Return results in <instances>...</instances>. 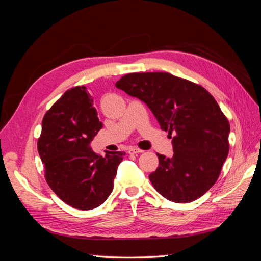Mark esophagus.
I'll list each match as a JSON object with an SVG mask.
<instances>
[{
  "label": "esophagus",
  "instance_id": "esophagus-1",
  "mask_svg": "<svg viewBox=\"0 0 261 261\" xmlns=\"http://www.w3.org/2000/svg\"><path fill=\"white\" fill-rule=\"evenodd\" d=\"M127 153H129V154H139V153H144V150L137 148V147H130V148H127Z\"/></svg>",
  "mask_w": 261,
  "mask_h": 261
}]
</instances>
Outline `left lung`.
I'll return each mask as SVG.
<instances>
[{
  "mask_svg": "<svg viewBox=\"0 0 261 261\" xmlns=\"http://www.w3.org/2000/svg\"><path fill=\"white\" fill-rule=\"evenodd\" d=\"M116 88L144 101L161 129L174 135L173 156L158 154L159 168L149 179L161 195L189 203L209 191L228 155L229 122L201 85L169 73H132Z\"/></svg>",
  "mask_w": 261,
  "mask_h": 261,
  "instance_id": "obj_1",
  "label": "left lung"
}]
</instances>
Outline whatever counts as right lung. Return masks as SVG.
<instances>
[{
	"label": "right lung",
	"mask_w": 261,
	"mask_h": 261,
	"mask_svg": "<svg viewBox=\"0 0 261 261\" xmlns=\"http://www.w3.org/2000/svg\"><path fill=\"white\" fill-rule=\"evenodd\" d=\"M102 127L84 85L67 90L42 121L37 149L50 188L79 210L101 205L111 195L123 151L97 155L90 147Z\"/></svg>",
	"instance_id": "obj_1"
}]
</instances>
